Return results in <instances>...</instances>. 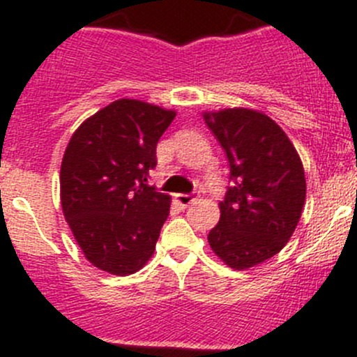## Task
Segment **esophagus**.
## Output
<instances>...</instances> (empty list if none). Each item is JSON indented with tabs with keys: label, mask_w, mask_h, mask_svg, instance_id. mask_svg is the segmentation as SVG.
<instances>
[{
	"label": "esophagus",
	"mask_w": 357,
	"mask_h": 357,
	"mask_svg": "<svg viewBox=\"0 0 357 357\" xmlns=\"http://www.w3.org/2000/svg\"><path fill=\"white\" fill-rule=\"evenodd\" d=\"M176 200L181 207H188L190 204L197 200V193H181V195H176Z\"/></svg>",
	"instance_id": "obj_1"
}]
</instances>
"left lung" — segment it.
I'll list each match as a JSON object with an SVG mask.
<instances>
[{"label": "left lung", "instance_id": "1", "mask_svg": "<svg viewBox=\"0 0 357 357\" xmlns=\"http://www.w3.org/2000/svg\"><path fill=\"white\" fill-rule=\"evenodd\" d=\"M204 119L225 150L231 181L208 245L229 268H252L278 254L295 231L304 167L285 131L261 112L226 109Z\"/></svg>", "mask_w": 357, "mask_h": 357}]
</instances>
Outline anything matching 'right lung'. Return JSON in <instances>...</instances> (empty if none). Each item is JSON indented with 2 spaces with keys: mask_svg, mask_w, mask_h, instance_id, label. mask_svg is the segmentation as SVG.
I'll return each instance as SVG.
<instances>
[{
  "mask_svg": "<svg viewBox=\"0 0 357 357\" xmlns=\"http://www.w3.org/2000/svg\"><path fill=\"white\" fill-rule=\"evenodd\" d=\"M174 117L139 100H117L68 142L60 169L63 215L86 259L103 271L132 275L155 250L171 199L149 179Z\"/></svg>",
  "mask_w": 357,
  "mask_h": 357,
  "instance_id": "obj_1",
  "label": "right lung"
}]
</instances>
